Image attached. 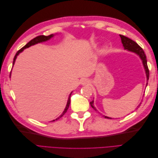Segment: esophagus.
<instances>
[{
    "mask_svg": "<svg viewBox=\"0 0 158 158\" xmlns=\"http://www.w3.org/2000/svg\"><path fill=\"white\" fill-rule=\"evenodd\" d=\"M82 85H88L89 84V81L88 80V79H84L82 81Z\"/></svg>",
    "mask_w": 158,
    "mask_h": 158,
    "instance_id": "1",
    "label": "esophagus"
}]
</instances>
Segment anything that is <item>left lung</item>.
<instances>
[{"label": "left lung", "mask_w": 158, "mask_h": 158, "mask_svg": "<svg viewBox=\"0 0 158 158\" xmlns=\"http://www.w3.org/2000/svg\"><path fill=\"white\" fill-rule=\"evenodd\" d=\"M120 37L121 38V42H122V44L123 45V47H124V48H125V49H127L129 51H132L133 52H135L136 54L139 55V56L140 57L141 60H142L143 65H144L146 73L147 80H149L150 73H149V69H148V64H147L146 56L144 53V50H143L142 47L138 45L135 41H134L133 40H131L130 38L125 37V35H120ZM147 85H148V83L146 84V86H147ZM140 104H141V103L138 105V107H139L140 106ZM90 105H91V106H92V107L95 110V111H98L96 108L94 106V101H92L90 102ZM103 117L105 118H109L106 116H103Z\"/></svg>", "instance_id": "1"}]
</instances>
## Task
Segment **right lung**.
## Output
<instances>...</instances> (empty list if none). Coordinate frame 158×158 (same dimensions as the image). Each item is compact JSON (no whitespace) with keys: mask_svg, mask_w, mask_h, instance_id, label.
Wrapping results in <instances>:
<instances>
[{"mask_svg":"<svg viewBox=\"0 0 158 158\" xmlns=\"http://www.w3.org/2000/svg\"><path fill=\"white\" fill-rule=\"evenodd\" d=\"M53 36H54L53 34H51V35H48V36L40 35V36H37V37H35V38H33V40H31L30 42H28L27 44L25 46H23L22 49H20V50H19V51L16 52V54L15 55V56H14V58L13 65H14V63H15V60H16V59L17 56H18L19 54H20L22 51H23V49H26V48H28V47H30L31 46V45H33L37 44H39V43H41V42H43V41H47V40H50L51 38ZM10 73H11V72H10ZM71 94H72V92L70 93V95H69V98L68 102H67V104H66V107H65L64 111H63V113L61 114V115H60L58 118H56L55 119V120H58V119H59L60 117H63V116L64 115V114L66 113V111H67V110H68V109H69V106H70V95H71ZM55 120L52 121H52H55Z\"/></svg>","mask_w":158,"mask_h":158,"instance_id":"right-lung-1","label":"right lung"}]
</instances>
